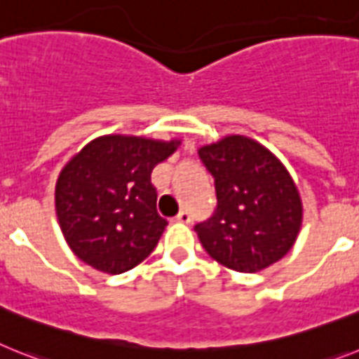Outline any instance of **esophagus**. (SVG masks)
I'll return each instance as SVG.
<instances>
[{
	"label": "esophagus",
	"instance_id": "obj_1",
	"mask_svg": "<svg viewBox=\"0 0 359 359\" xmlns=\"http://www.w3.org/2000/svg\"><path fill=\"white\" fill-rule=\"evenodd\" d=\"M177 222H182V224H189L191 222V215H189V211H180L179 215H177Z\"/></svg>",
	"mask_w": 359,
	"mask_h": 359
}]
</instances>
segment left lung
Wrapping results in <instances>:
<instances>
[{
    "label": "left lung",
    "instance_id": "obj_1",
    "mask_svg": "<svg viewBox=\"0 0 359 359\" xmlns=\"http://www.w3.org/2000/svg\"><path fill=\"white\" fill-rule=\"evenodd\" d=\"M198 157L217 193L213 215L195 226L208 255L238 273L285 257L300 231L302 201L282 162L244 135L202 146Z\"/></svg>",
    "mask_w": 359,
    "mask_h": 359
}]
</instances>
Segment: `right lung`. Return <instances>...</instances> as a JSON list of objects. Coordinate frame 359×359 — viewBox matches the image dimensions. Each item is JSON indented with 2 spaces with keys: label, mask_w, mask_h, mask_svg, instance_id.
I'll use <instances>...</instances> for the list:
<instances>
[{
  "label": "right lung",
  "mask_w": 359,
  "mask_h": 359,
  "mask_svg": "<svg viewBox=\"0 0 359 359\" xmlns=\"http://www.w3.org/2000/svg\"><path fill=\"white\" fill-rule=\"evenodd\" d=\"M179 144L104 135L70 158L55 184V213L79 260L121 274L154 251L168 220L157 213L151 171Z\"/></svg>",
  "instance_id": "obj_1"
}]
</instances>
